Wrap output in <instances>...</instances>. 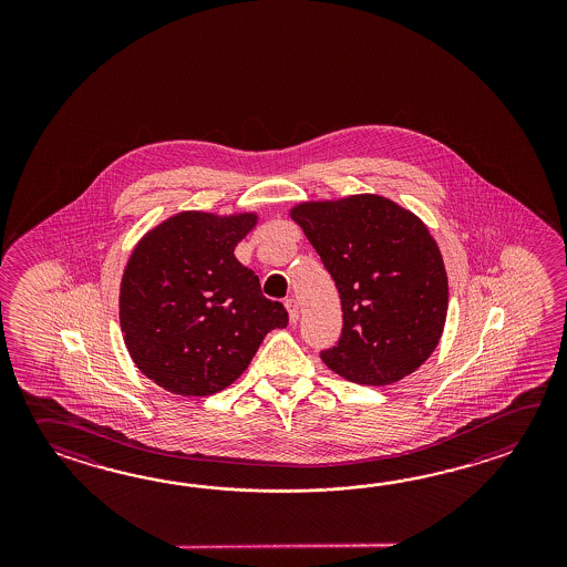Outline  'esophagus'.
I'll use <instances>...</instances> for the list:
<instances>
[{"mask_svg": "<svg viewBox=\"0 0 567 567\" xmlns=\"http://www.w3.org/2000/svg\"><path fill=\"white\" fill-rule=\"evenodd\" d=\"M286 308H288L289 322H291V324H296V322L300 320V308H298V301L289 298V300H286Z\"/></svg>", "mask_w": 567, "mask_h": 567, "instance_id": "obj_1", "label": "esophagus"}]
</instances>
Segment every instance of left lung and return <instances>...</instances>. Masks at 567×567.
<instances>
[{
  "label": "left lung",
  "mask_w": 567,
  "mask_h": 567,
  "mask_svg": "<svg viewBox=\"0 0 567 567\" xmlns=\"http://www.w3.org/2000/svg\"><path fill=\"white\" fill-rule=\"evenodd\" d=\"M342 303L328 369L359 385H391L420 369L446 324L447 276L427 227L377 194L291 208Z\"/></svg>",
  "instance_id": "left-lung-1"
}]
</instances>
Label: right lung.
<instances>
[{"label":"right lung","mask_w":567,"mask_h":567,"mask_svg":"<svg viewBox=\"0 0 567 567\" xmlns=\"http://www.w3.org/2000/svg\"><path fill=\"white\" fill-rule=\"evenodd\" d=\"M255 223L254 213L188 210L135 245L121 279V332L135 367L169 393L223 391L267 332L288 326L286 308L233 254Z\"/></svg>","instance_id":"obj_1"}]
</instances>
